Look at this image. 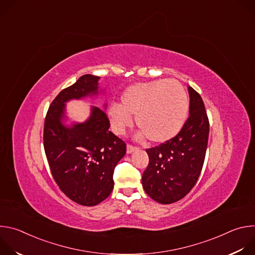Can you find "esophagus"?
Listing matches in <instances>:
<instances>
[{"mask_svg":"<svg viewBox=\"0 0 255 255\" xmlns=\"http://www.w3.org/2000/svg\"><path fill=\"white\" fill-rule=\"evenodd\" d=\"M137 148H138L137 146H134V145H132V144H127V153H131L134 150H136Z\"/></svg>","mask_w":255,"mask_h":255,"instance_id":"obj_1","label":"esophagus"}]
</instances>
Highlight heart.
I'll return each mask as SVG.
<instances>
[{"instance_id": "1", "label": "heart", "mask_w": 255, "mask_h": 255, "mask_svg": "<svg viewBox=\"0 0 255 255\" xmlns=\"http://www.w3.org/2000/svg\"><path fill=\"white\" fill-rule=\"evenodd\" d=\"M190 109L188 94L175 80H158L137 84L125 91L121 106L113 104L109 116L114 130L121 134L131 126L132 118L151 142L163 143L184 127Z\"/></svg>"}]
</instances>
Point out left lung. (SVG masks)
<instances>
[{
    "label": "left lung",
    "mask_w": 255,
    "mask_h": 255,
    "mask_svg": "<svg viewBox=\"0 0 255 255\" xmlns=\"http://www.w3.org/2000/svg\"><path fill=\"white\" fill-rule=\"evenodd\" d=\"M190 116L170 140L146 149L149 162L142 174L143 189L160 204L186 197L203 168L209 138V118L198 92L189 87Z\"/></svg>",
    "instance_id": "8db88e82"
}]
</instances>
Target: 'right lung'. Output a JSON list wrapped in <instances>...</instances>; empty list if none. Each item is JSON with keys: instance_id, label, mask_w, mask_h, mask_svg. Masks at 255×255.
<instances>
[{"instance_id": "obj_1", "label": "right lung", "mask_w": 255, "mask_h": 255, "mask_svg": "<svg viewBox=\"0 0 255 255\" xmlns=\"http://www.w3.org/2000/svg\"><path fill=\"white\" fill-rule=\"evenodd\" d=\"M99 77L85 75L63 89L46 113L43 145L51 174L62 193L82 206H96L114 189V169L126 143L109 131L105 111L94 107L91 118L66 128L61 124L65 102L98 93Z\"/></svg>"}]
</instances>
